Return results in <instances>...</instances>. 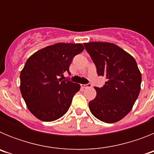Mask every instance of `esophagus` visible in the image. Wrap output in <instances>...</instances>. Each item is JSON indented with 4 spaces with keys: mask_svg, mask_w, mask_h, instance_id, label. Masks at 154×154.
<instances>
[{
    "mask_svg": "<svg viewBox=\"0 0 154 154\" xmlns=\"http://www.w3.org/2000/svg\"><path fill=\"white\" fill-rule=\"evenodd\" d=\"M92 86V85H91L90 83H88V84H82L81 85V87L82 88V89H85V88H89V87H91Z\"/></svg>",
    "mask_w": 154,
    "mask_h": 154,
    "instance_id": "esophagus-1",
    "label": "esophagus"
}]
</instances>
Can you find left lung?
Returning <instances> with one entry per match:
<instances>
[{"instance_id": "8db88e82", "label": "left lung", "mask_w": 154, "mask_h": 154, "mask_svg": "<svg viewBox=\"0 0 154 154\" xmlns=\"http://www.w3.org/2000/svg\"><path fill=\"white\" fill-rule=\"evenodd\" d=\"M97 74L107 81L95 87L96 98L89 103L91 112L104 123L118 122L133 108L140 91L141 73L132 55L108 42L84 43Z\"/></svg>"}]
</instances>
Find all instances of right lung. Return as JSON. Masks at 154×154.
<instances>
[{
  "label": "right lung",
  "instance_id": "1",
  "mask_svg": "<svg viewBox=\"0 0 154 154\" xmlns=\"http://www.w3.org/2000/svg\"><path fill=\"white\" fill-rule=\"evenodd\" d=\"M84 50L82 44L57 43L29 57L20 75L21 95L30 112L45 122L56 120L69 110L79 84L59 78L73 58Z\"/></svg>",
  "mask_w": 154,
  "mask_h": 154
}]
</instances>
